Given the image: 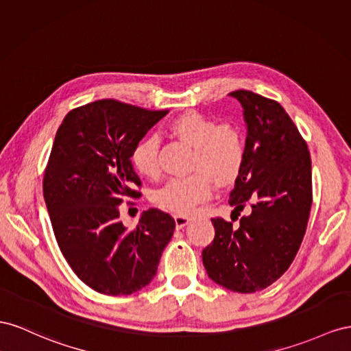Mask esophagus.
Instances as JSON below:
<instances>
[{
  "label": "esophagus",
  "instance_id": "1",
  "mask_svg": "<svg viewBox=\"0 0 351 351\" xmlns=\"http://www.w3.org/2000/svg\"><path fill=\"white\" fill-rule=\"evenodd\" d=\"M175 223H176V229H184L189 223V219L186 216L176 215L175 216Z\"/></svg>",
  "mask_w": 351,
  "mask_h": 351
}]
</instances>
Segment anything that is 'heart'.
<instances>
[{
  "label": "heart",
  "mask_w": 351,
  "mask_h": 351,
  "mask_svg": "<svg viewBox=\"0 0 351 351\" xmlns=\"http://www.w3.org/2000/svg\"><path fill=\"white\" fill-rule=\"evenodd\" d=\"M169 131L182 143L194 148L191 167L198 172L175 178L154 193V202L175 213L186 215L212 195V176L217 184H228L238 175L244 160L241 134L232 125H217L215 120L198 113H185L173 119ZM158 141L148 136L139 141L132 152V165L143 176H154Z\"/></svg>",
  "instance_id": "heart-1"
}]
</instances>
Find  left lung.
Wrapping results in <instances>:
<instances>
[{"instance_id": "1", "label": "left lung", "mask_w": 351, "mask_h": 351, "mask_svg": "<svg viewBox=\"0 0 351 351\" xmlns=\"http://www.w3.org/2000/svg\"><path fill=\"white\" fill-rule=\"evenodd\" d=\"M229 95L241 104L247 129L229 204L234 212L245 203L252 208L238 226L212 219L215 239L203 250V265L216 284L250 294L274 284L293 263L312 207V162L281 104L245 89Z\"/></svg>"}]
</instances>
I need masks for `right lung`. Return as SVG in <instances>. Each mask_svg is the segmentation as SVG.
<instances>
[{"label": "right lung", "instance_id": "obj_1", "mask_svg": "<svg viewBox=\"0 0 351 351\" xmlns=\"http://www.w3.org/2000/svg\"><path fill=\"white\" fill-rule=\"evenodd\" d=\"M167 114L98 99L70 112L56 134L44 176V198L60 250L77 278L106 295H128L153 281L173 217L143 212L134 231L119 206L141 181L132 152Z\"/></svg>", "mask_w": 351, "mask_h": 351}]
</instances>
